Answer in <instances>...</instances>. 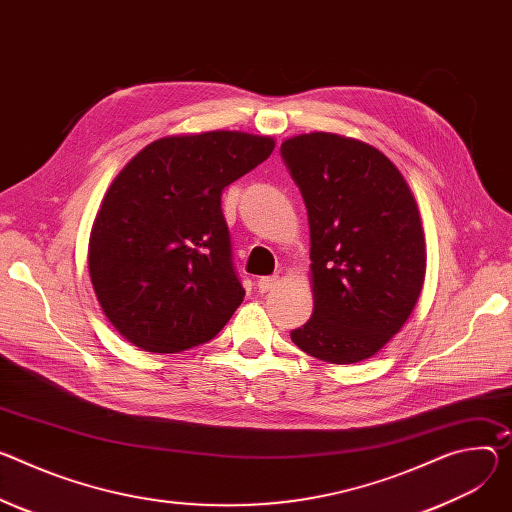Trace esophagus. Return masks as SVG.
Listing matches in <instances>:
<instances>
[{"label": "esophagus", "instance_id": "1", "mask_svg": "<svg viewBox=\"0 0 512 512\" xmlns=\"http://www.w3.org/2000/svg\"><path fill=\"white\" fill-rule=\"evenodd\" d=\"M277 282H280V275H265V277H259L257 288L261 294H267L277 286Z\"/></svg>", "mask_w": 512, "mask_h": 512}]
</instances>
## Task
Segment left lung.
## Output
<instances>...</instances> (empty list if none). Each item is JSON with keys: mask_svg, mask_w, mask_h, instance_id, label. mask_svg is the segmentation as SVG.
<instances>
[{"mask_svg": "<svg viewBox=\"0 0 512 512\" xmlns=\"http://www.w3.org/2000/svg\"><path fill=\"white\" fill-rule=\"evenodd\" d=\"M310 224L314 310L292 331L308 355L337 365L376 355L423 290L427 251L414 196L378 149L331 132L280 149Z\"/></svg>", "mask_w": 512, "mask_h": 512, "instance_id": "left-lung-1", "label": "left lung"}]
</instances>
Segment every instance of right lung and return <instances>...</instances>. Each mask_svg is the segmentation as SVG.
Returning <instances> with one entry per match:
<instances>
[{"mask_svg": "<svg viewBox=\"0 0 512 512\" xmlns=\"http://www.w3.org/2000/svg\"><path fill=\"white\" fill-rule=\"evenodd\" d=\"M273 147L230 130L167 136L118 173L91 228L89 275L122 337L177 353L222 331L245 290L220 196Z\"/></svg>", "mask_w": 512, "mask_h": 512, "instance_id": "add662e5", "label": "right lung"}]
</instances>
